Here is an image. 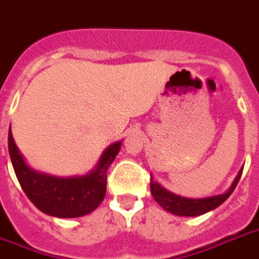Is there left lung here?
Wrapping results in <instances>:
<instances>
[{
	"instance_id": "1",
	"label": "left lung",
	"mask_w": 259,
	"mask_h": 259,
	"mask_svg": "<svg viewBox=\"0 0 259 259\" xmlns=\"http://www.w3.org/2000/svg\"><path fill=\"white\" fill-rule=\"evenodd\" d=\"M242 170L243 169L239 170L234 182L228 191H225L224 194L213 195V197H207V198H185V197H181V195L166 190L158 182L153 180H150V190L155 201L159 203V206H162L166 211L176 214V215H181V217H197V215L207 213L210 210H214L230 197L241 178Z\"/></svg>"
}]
</instances>
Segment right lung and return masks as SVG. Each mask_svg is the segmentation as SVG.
Segmentation results:
<instances>
[{
  "label": "right lung",
  "mask_w": 259,
  "mask_h": 259,
  "mask_svg": "<svg viewBox=\"0 0 259 259\" xmlns=\"http://www.w3.org/2000/svg\"><path fill=\"white\" fill-rule=\"evenodd\" d=\"M8 145L17 180L35 207L53 217L75 218L92 213L105 198L106 171L119 153L122 142L111 144L102 153L96 169L77 177H54L30 169L16 146L12 130Z\"/></svg>",
  "instance_id": "add662e5"
}]
</instances>
